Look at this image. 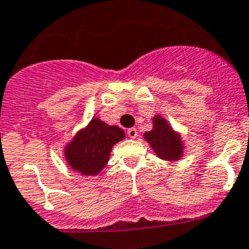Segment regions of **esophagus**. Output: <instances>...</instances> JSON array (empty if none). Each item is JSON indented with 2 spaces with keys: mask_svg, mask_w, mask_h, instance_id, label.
I'll return each instance as SVG.
<instances>
[{
  "mask_svg": "<svg viewBox=\"0 0 249 249\" xmlns=\"http://www.w3.org/2000/svg\"><path fill=\"white\" fill-rule=\"evenodd\" d=\"M127 134H128L129 138H132V139H134L137 136H138V133H137V129L136 128H129L128 131H127Z\"/></svg>",
  "mask_w": 249,
  "mask_h": 249,
  "instance_id": "esophagus-1",
  "label": "esophagus"
}]
</instances>
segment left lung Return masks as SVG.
<instances>
[{"mask_svg":"<svg viewBox=\"0 0 249 249\" xmlns=\"http://www.w3.org/2000/svg\"><path fill=\"white\" fill-rule=\"evenodd\" d=\"M153 122L154 128L144 133V138L160 159L167 161L178 160L183 153V144L178 134L175 133L166 120L160 116H155Z\"/></svg>","mask_w":249,"mask_h":249,"instance_id":"8db88e82","label":"left lung"}]
</instances>
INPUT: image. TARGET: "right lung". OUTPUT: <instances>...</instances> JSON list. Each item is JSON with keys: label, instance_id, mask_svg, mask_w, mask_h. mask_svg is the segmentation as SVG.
I'll use <instances>...</instances> for the list:
<instances>
[{"label": "right lung", "instance_id": "obj_1", "mask_svg": "<svg viewBox=\"0 0 249 249\" xmlns=\"http://www.w3.org/2000/svg\"><path fill=\"white\" fill-rule=\"evenodd\" d=\"M124 138V132L93 118L66 146L65 156L70 166L84 176L98 175L108 161L112 146Z\"/></svg>", "mask_w": 249, "mask_h": 249}]
</instances>
